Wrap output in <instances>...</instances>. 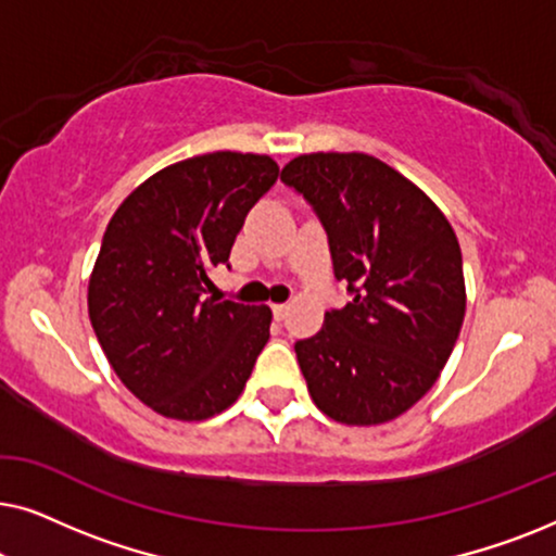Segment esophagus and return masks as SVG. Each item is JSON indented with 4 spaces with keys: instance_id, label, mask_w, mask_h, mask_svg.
Returning <instances> with one entry per match:
<instances>
[{
    "instance_id": "esophagus-1",
    "label": "esophagus",
    "mask_w": 556,
    "mask_h": 556,
    "mask_svg": "<svg viewBox=\"0 0 556 556\" xmlns=\"http://www.w3.org/2000/svg\"><path fill=\"white\" fill-rule=\"evenodd\" d=\"M288 311H291L288 303H273V316H276V321H283V318L288 316Z\"/></svg>"
}]
</instances>
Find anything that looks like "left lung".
Returning a JSON list of instances; mask_svg holds the SVG:
<instances>
[{"instance_id":"8db88e82","label":"left lung","mask_w":556,"mask_h":556,"mask_svg":"<svg viewBox=\"0 0 556 556\" xmlns=\"http://www.w3.org/2000/svg\"><path fill=\"white\" fill-rule=\"evenodd\" d=\"M280 179L314 204L333 273L354 293L326 311L316 337L295 341L311 400L337 422H390L438 382L458 341V238L443 210L377 156L314 151L291 159Z\"/></svg>"}]
</instances>
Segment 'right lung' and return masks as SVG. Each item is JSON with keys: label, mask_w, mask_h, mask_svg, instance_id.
<instances>
[{"label": "right lung", "mask_w": 556, "mask_h": 556, "mask_svg": "<svg viewBox=\"0 0 556 556\" xmlns=\"http://www.w3.org/2000/svg\"><path fill=\"white\" fill-rule=\"evenodd\" d=\"M276 179L268 154L212 151L151 174L113 212L88 316L113 371L154 413L207 420L245 390L273 311L204 293Z\"/></svg>", "instance_id": "right-lung-1"}]
</instances>
